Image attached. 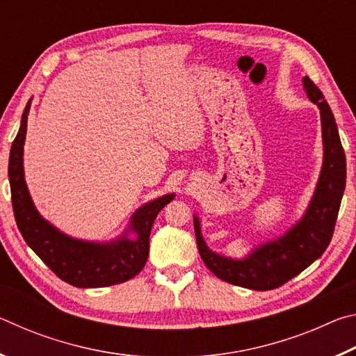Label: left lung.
<instances>
[{"mask_svg":"<svg viewBox=\"0 0 356 356\" xmlns=\"http://www.w3.org/2000/svg\"><path fill=\"white\" fill-rule=\"evenodd\" d=\"M308 99L321 110L323 165L314 196L301 220L272 242L256 246L243 259L221 256L209 248L195 215L196 243L207 268L220 280L252 291H272L303 272L321 257L333 237L346 190V154L337 125L323 94L309 76L303 78Z\"/></svg>","mask_w":356,"mask_h":356,"instance_id":"8db88e82","label":"left lung"}]
</instances>
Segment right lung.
Segmentation results:
<instances>
[{"instance_id": "1", "label": "right lung", "mask_w": 356, "mask_h": 356, "mask_svg": "<svg viewBox=\"0 0 356 356\" xmlns=\"http://www.w3.org/2000/svg\"><path fill=\"white\" fill-rule=\"evenodd\" d=\"M28 102L20 130L10 147L9 184L12 207L19 231L35 254L63 281L81 289L120 284L134 278L146 265L149 236L156 215L174 200V193L144 204L131 215L127 231L111 242L99 243L65 236L35 209L23 171V146L26 138ZM134 235V238H130Z\"/></svg>"}]
</instances>
